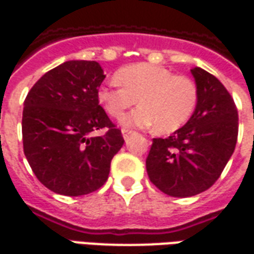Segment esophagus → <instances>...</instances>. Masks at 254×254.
Masks as SVG:
<instances>
[{
    "label": "esophagus",
    "mask_w": 254,
    "mask_h": 254,
    "mask_svg": "<svg viewBox=\"0 0 254 254\" xmlns=\"http://www.w3.org/2000/svg\"><path fill=\"white\" fill-rule=\"evenodd\" d=\"M121 132H122V136H124V138H125V140H127V138H129V136H130V134L133 133V130H130V129H122Z\"/></svg>",
    "instance_id": "34e87169"
}]
</instances>
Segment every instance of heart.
Listing matches in <instances>:
<instances>
[{
	"label": "heart",
	"instance_id": "heart-1",
	"mask_svg": "<svg viewBox=\"0 0 254 254\" xmlns=\"http://www.w3.org/2000/svg\"><path fill=\"white\" fill-rule=\"evenodd\" d=\"M117 82L98 89L97 98L112 117H121L137 102L138 108L122 118L125 127H157L161 133H171L186 125L198 105L199 91L194 80L175 75L160 65L138 63L116 72Z\"/></svg>",
	"mask_w": 254,
	"mask_h": 254
}]
</instances>
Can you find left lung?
<instances>
[{
  "instance_id": "obj_1",
  "label": "left lung",
  "mask_w": 254,
  "mask_h": 254,
  "mask_svg": "<svg viewBox=\"0 0 254 254\" xmlns=\"http://www.w3.org/2000/svg\"><path fill=\"white\" fill-rule=\"evenodd\" d=\"M199 99L192 117L167 138H153L146 172L164 194L187 198L218 180L238 136V112L225 86L200 67L191 69Z\"/></svg>"
}]
</instances>
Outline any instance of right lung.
I'll return each mask as SVG.
<instances>
[{
    "label": "right lung",
    "instance_id": "right-lung-1",
    "mask_svg": "<svg viewBox=\"0 0 254 254\" xmlns=\"http://www.w3.org/2000/svg\"><path fill=\"white\" fill-rule=\"evenodd\" d=\"M103 79L97 62L69 60L43 75L24 101V153L40 183L56 194L79 196L101 189L124 145L97 98ZM98 128L107 133L91 137Z\"/></svg>",
    "mask_w": 254,
    "mask_h": 254
}]
</instances>
